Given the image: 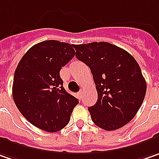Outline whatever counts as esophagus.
Segmentation results:
<instances>
[{"instance_id":"esophagus-1","label":"esophagus","mask_w":159,"mask_h":159,"mask_svg":"<svg viewBox=\"0 0 159 159\" xmlns=\"http://www.w3.org/2000/svg\"><path fill=\"white\" fill-rule=\"evenodd\" d=\"M83 94H84L83 91H80L79 93H78V96H79L80 99H82V98H83Z\"/></svg>"}]
</instances>
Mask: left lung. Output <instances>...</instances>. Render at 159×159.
<instances>
[{"mask_svg":"<svg viewBox=\"0 0 159 159\" xmlns=\"http://www.w3.org/2000/svg\"><path fill=\"white\" fill-rule=\"evenodd\" d=\"M75 57L90 67L98 100L88 108L93 122L113 131L132 120L145 98L141 67L126 51L106 42L75 45Z\"/></svg>","mask_w":159,"mask_h":159,"instance_id":"8db88e82","label":"left lung"}]
</instances>
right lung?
I'll return each mask as SVG.
<instances>
[{
	"mask_svg": "<svg viewBox=\"0 0 159 159\" xmlns=\"http://www.w3.org/2000/svg\"><path fill=\"white\" fill-rule=\"evenodd\" d=\"M74 56L73 44L50 40L31 47L17 65L13 100L25 118L39 129L50 133L61 130L79 103L65 90L59 75Z\"/></svg>",
	"mask_w": 159,
	"mask_h": 159,
	"instance_id": "add662e5",
	"label": "right lung"
}]
</instances>
